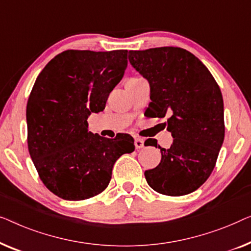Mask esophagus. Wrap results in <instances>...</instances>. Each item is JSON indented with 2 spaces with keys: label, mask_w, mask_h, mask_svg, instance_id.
I'll use <instances>...</instances> for the list:
<instances>
[{
  "label": "esophagus",
  "mask_w": 251,
  "mask_h": 251,
  "mask_svg": "<svg viewBox=\"0 0 251 251\" xmlns=\"http://www.w3.org/2000/svg\"><path fill=\"white\" fill-rule=\"evenodd\" d=\"M134 144H135L136 149H142L144 147V140L142 137H135V139H134Z\"/></svg>",
  "instance_id": "1"
}]
</instances>
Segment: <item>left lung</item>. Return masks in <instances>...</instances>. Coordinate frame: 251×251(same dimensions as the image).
<instances>
[{
	"label": "left lung",
	"mask_w": 251,
	"mask_h": 251,
	"mask_svg": "<svg viewBox=\"0 0 251 251\" xmlns=\"http://www.w3.org/2000/svg\"><path fill=\"white\" fill-rule=\"evenodd\" d=\"M129 63L150 85L147 111L167 116L169 149L159 148L160 164L144 172L150 188L165 196H184L199 189L213 172L224 141L223 97L207 67L191 52L164 47L129 51Z\"/></svg>",
	"instance_id": "1"
}]
</instances>
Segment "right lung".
I'll return each instance as SVG.
<instances>
[{
	"label": "right lung",
	"mask_w": 251,
	"mask_h": 251,
	"mask_svg": "<svg viewBox=\"0 0 251 251\" xmlns=\"http://www.w3.org/2000/svg\"><path fill=\"white\" fill-rule=\"evenodd\" d=\"M127 68V50H68L36 78L28 99V150L44 185L65 200L101 193L122 154L133 152L128 134L107 139L89 132L87 118L102 111Z\"/></svg>",
	"instance_id": "right-lung-1"
}]
</instances>
